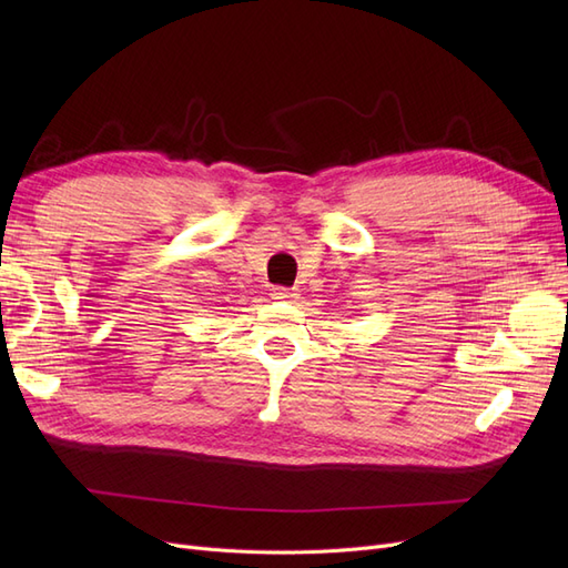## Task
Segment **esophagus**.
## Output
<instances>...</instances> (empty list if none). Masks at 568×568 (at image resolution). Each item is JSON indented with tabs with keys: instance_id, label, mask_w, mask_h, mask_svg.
I'll use <instances>...</instances> for the list:
<instances>
[{
	"instance_id": "obj_1",
	"label": "esophagus",
	"mask_w": 568,
	"mask_h": 568,
	"mask_svg": "<svg viewBox=\"0 0 568 568\" xmlns=\"http://www.w3.org/2000/svg\"><path fill=\"white\" fill-rule=\"evenodd\" d=\"M270 296H272L274 301H291V298H294L296 294H294V291H288V288H282V286H274V288L270 291Z\"/></svg>"
}]
</instances>
